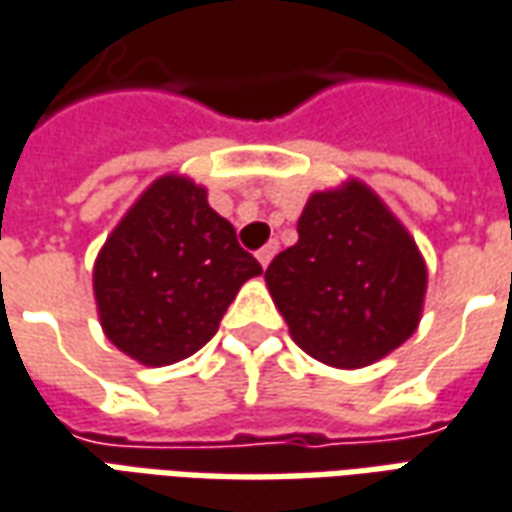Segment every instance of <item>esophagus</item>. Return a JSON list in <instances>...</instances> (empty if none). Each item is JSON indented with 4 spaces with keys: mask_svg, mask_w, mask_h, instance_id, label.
<instances>
[{
    "mask_svg": "<svg viewBox=\"0 0 512 512\" xmlns=\"http://www.w3.org/2000/svg\"><path fill=\"white\" fill-rule=\"evenodd\" d=\"M277 255V241H268L263 249H257V260H260V266L266 268L271 263V257Z\"/></svg>",
    "mask_w": 512,
    "mask_h": 512,
    "instance_id": "1",
    "label": "esophagus"
}]
</instances>
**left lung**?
Here are the masks:
<instances>
[{
    "label": "left lung",
    "instance_id": "8db88e82",
    "mask_svg": "<svg viewBox=\"0 0 512 512\" xmlns=\"http://www.w3.org/2000/svg\"><path fill=\"white\" fill-rule=\"evenodd\" d=\"M296 232L266 285L299 349L332 368H363L418 330L427 263L366 182L310 194Z\"/></svg>",
    "mask_w": 512,
    "mask_h": 512
}]
</instances>
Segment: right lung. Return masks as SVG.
Returning <instances> with one entry per match:
<instances>
[{"label": "right lung", "instance_id": "right-lung-1", "mask_svg": "<svg viewBox=\"0 0 512 512\" xmlns=\"http://www.w3.org/2000/svg\"><path fill=\"white\" fill-rule=\"evenodd\" d=\"M263 274L235 230L185 174L157 177L107 235L94 299L107 341L141 366H171L205 346L241 285Z\"/></svg>", "mask_w": 512, "mask_h": 512}]
</instances>
